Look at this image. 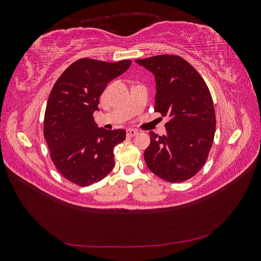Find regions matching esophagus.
<instances>
[{"mask_svg":"<svg viewBox=\"0 0 261 261\" xmlns=\"http://www.w3.org/2000/svg\"><path fill=\"white\" fill-rule=\"evenodd\" d=\"M126 134H127V136L128 137H134V136H136L137 134H138V130H136V129H133V128H128L127 130H126Z\"/></svg>","mask_w":261,"mask_h":261,"instance_id":"esophagus-1","label":"esophagus"}]
</instances>
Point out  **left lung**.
<instances>
[{
  "mask_svg": "<svg viewBox=\"0 0 261 261\" xmlns=\"http://www.w3.org/2000/svg\"><path fill=\"white\" fill-rule=\"evenodd\" d=\"M154 75V111L168 116L167 134L150 132L145 150L149 170L160 178L179 183L202 168L216 133V114L208 87L198 72L177 55L136 60Z\"/></svg>",
  "mask_w": 261,
  "mask_h": 261,
  "instance_id": "8db88e82",
  "label": "left lung"
}]
</instances>
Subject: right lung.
<instances>
[{"label":"right lung","instance_id":"1","mask_svg":"<svg viewBox=\"0 0 261 261\" xmlns=\"http://www.w3.org/2000/svg\"><path fill=\"white\" fill-rule=\"evenodd\" d=\"M130 60L109 63L81 59L59 77L50 92L43 134L50 156L72 183L89 186L114 168L113 148L126 137L124 129L98 127L93 112L107 85L130 66Z\"/></svg>","mask_w":261,"mask_h":261}]
</instances>
